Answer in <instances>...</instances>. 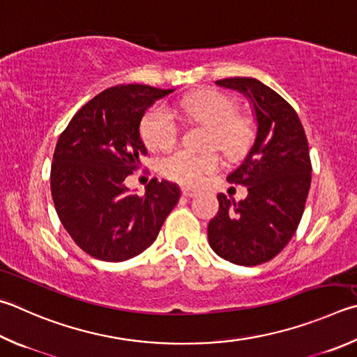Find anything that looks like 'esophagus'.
<instances>
[{
    "mask_svg": "<svg viewBox=\"0 0 357 357\" xmlns=\"http://www.w3.org/2000/svg\"><path fill=\"white\" fill-rule=\"evenodd\" d=\"M181 192H183V197H185V198H192V197L197 195L195 190L187 189V187H183V189H181Z\"/></svg>",
    "mask_w": 357,
    "mask_h": 357,
    "instance_id": "esophagus-1",
    "label": "esophagus"
}]
</instances>
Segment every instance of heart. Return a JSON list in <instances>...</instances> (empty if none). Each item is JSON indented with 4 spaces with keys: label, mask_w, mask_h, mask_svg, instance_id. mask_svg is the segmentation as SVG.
I'll return each instance as SVG.
<instances>
[{
    "label": "heart",
    "mask_w": 357,
    "mask_h": 357,
    "mask_svg": "<svg viewBox=\"0 0 357 357\" xmlns=\"http://www.w3.org/2000/svg\"><path fill=\"white\" fill-rule=\"evenodd\" d=\"M183 109L190 119L211 126L206 145H215L228 156L241 154L251 137L248 121L237 115V102L218 90H199L185 96ZM142 139L148 148L172 146L178 139L179 126L172 109L165 105L151 107L142 120ZM218 156L212 151H192L179 148L162 159L160 170L168 179L184 185H197L206 174L218 168Z\"/></svg>",
    "instance_id": "b5f03b06"
}]
</instances>
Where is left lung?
Returning <instances> with one entry per match:
<instances>
[{
  "label": "left lung",
  "mask_w": 357,
  "mask_h": 357,
  "mask_svg": "<svg viewBox=\"0 0 357 357\" xmlns=\"http://www.w3.org/2000/svg\"><path fill=\"white\" fill-rule=\"evenodd\" d=\"M217 86L241 92L256 119V137L228 183L248 187L241 201L218 193L220 209L207 226L211 248L225 261L252 267L273 259L300 225L310 187L309 146L296 112L255 77Z\"/></svg>",
  "instance_id": "1"
}]
</instances>
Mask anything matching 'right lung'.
<instances>
[{
    "instance_id": "right-lung-1",
    "label": "right lung",
    "mask_w": 357,
    "mask_h": 357,
    "mask_svg": "<svg viewBox=\"0 0 357 357\" xmlns=\"http://www.w3.org/2000/svg\"><path fill=\"white\" fill-rule=\"evenodd\" d=\"M172 92L142 84L106 89L57 140L51 165L56 212L76 245L95 259L121 262L144 252L179 201V187L168 181L151 179L144 197L125 185L146 156L142 119Z\"/></svg>"
}]
</instances>
